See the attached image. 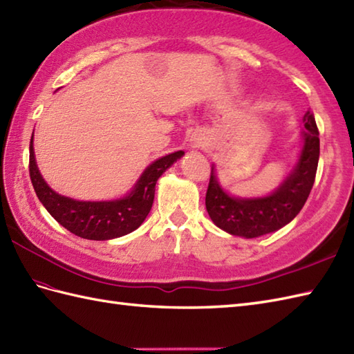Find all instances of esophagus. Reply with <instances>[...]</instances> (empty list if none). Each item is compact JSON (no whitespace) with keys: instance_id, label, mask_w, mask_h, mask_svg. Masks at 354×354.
I'll list each match as a JSON object with an SVG mask.
<instances>
[{"instance_id":"1","label":"esophagus","mask_w":354,"mask_h":354,"mask_svg":"<svg viewBox=\"0 0 354 354\" xmlns=\"http://www.w3.org/2000/svg\"><path fill=\"white\" fill-rule=\"evenodd\" d=\"M201 142H202V137H193V138H192V145H193V147H199V146H201Z\"/></svg>"}]
</instances>
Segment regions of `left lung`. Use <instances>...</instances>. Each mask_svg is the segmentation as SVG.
Returning a JSON list of instances; mask_svg holds the SVG:
<instances>
[{
  "mask_svg": "<svg viewBox=\"0 0 354 354\" xmlns=\"http://www.w3.org/2000/svg\"><path fill=\"white\" fill-rule=\"evenodd\" d=\"M303 149L298 162L278 189L266 198H232L217 183L212 167L205 207L216 227L246 239L269 234L288 225L304 207L317 176L319 132L310 111L303 118Z\"/></svg>",
  "mask_w": 354,
  "mask_h": 354,
  "instance_id": "8db88e82",
  "label": "left lung"
}]
</instances>
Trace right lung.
Returning a JSON list of instances; mask_svg holds the SVG:
<instances>
[{
    "label": "right lung",
    "mask_w": 354,
    "mask_h": 354,
    "mask_svg": "<svg viewBox=\"0 0 354 354\" xmlns=\"http://www.w3.org/2000/svg\"><path fill=\"white\" fill-rule=\"evenodd\" d=\"M184 155L183 150L153 161L142 171L133 190L117 201L85 202L61 196L44 181L35 161L33 135L30 140V179L36 196L55 219L73 234L88 240H109L137 230L145 222L155 198L158 178Z\"/></svg>",
    "instance_id": "1"
}]
</instances>
